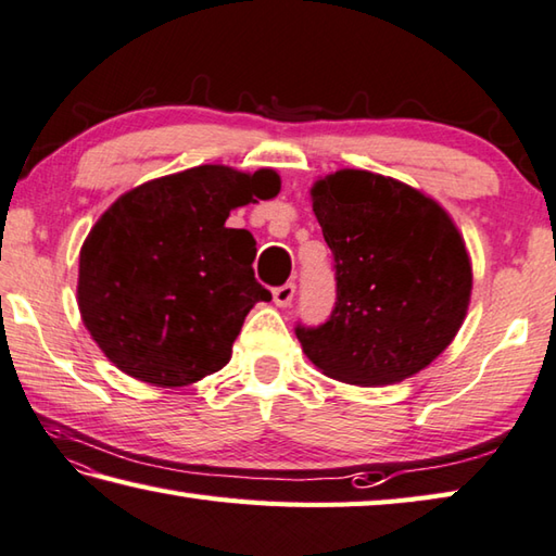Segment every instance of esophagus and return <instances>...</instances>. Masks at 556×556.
Returning <instances> with one entry per match:
<instances>
[{"mask_svg": "<svg viewBox=\"0 0 556 556\" xmlns=\"http://www.w3.org/2000/svg\"><path fill=\"white\" fill-rule=\"evenodd\" d=\"M294 294H296V285L294 281H287V285H281V287H277L275 291H271V296H275V304L277 306H289L291 301H294Z\"/></svg>", "mask_w": 556, "mask_h": 556, "instance_id": "1", "label": "esophagus"}]
</instances>
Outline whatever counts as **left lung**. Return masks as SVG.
Instances as JSON below:
<instances>
[{
    "label": "left lung",
    "mask_w": 556,
    "mask_h": 556,
    "mask_svg": "<svg viewBox=\"0 0 556 556\" xmlns=\"http://www.w3.org/2000/svg\"><path fill=\"white\" fill-rule=\"evenodd\" d=\"M332 252L336 306L320 326L296 323L306 357L332 379L383 387L428 367L464 320L471 267L435 201L365 169L311 189Z\"/></svg>",
    "instance_id": "obj_1"
}]
</instances>
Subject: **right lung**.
Instances as JSON below:
<instances>
[{
    "label": "right lung",
    "instance_id": "add662e5",
    "mask_svg": "<svg viewBox=\"0 0 556 556\" xmlns=\"http://www.w3.org/2000/svg\"><path fill=\"white\" fill-rule=\"evenodd\" d=\"M279 194L271 169L201 165L146 181L111 204L79 252L77 301L114 365L155 387H185L228 365L257 301L255 238L226 228L236 206Z\"/></svg>",
    "mask_w": 556,
    "mask_h": 556
}]
</instances>
